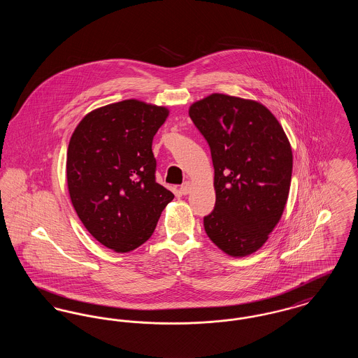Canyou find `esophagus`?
Returning <instances> with one entry per match:
<instances>
[{"label": "esophagus", "mask_w": 358, "mask_h": 358, "mask_svg": "<svg viewBox=\"0 0 358 358\" xmlns=\"http://www.w3.org/2000/svg\"><path fill=\"white\" fill-rule=\"evenodd\" d=\"M190 189H192V184L189 182V181H185L181 187H180V192L182 193V194H187L189 192H190Z\"/></svg>", "instance_id": "obj_1"}]
</instances>
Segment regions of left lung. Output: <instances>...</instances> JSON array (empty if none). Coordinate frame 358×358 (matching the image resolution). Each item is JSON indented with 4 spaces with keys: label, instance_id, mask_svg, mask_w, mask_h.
<instances>
[{
    "label": "left lung",
    "instance_id": "obj_1",
    "mask_svg": "<svg viewBox=\"0 0 358 358\" xmlns=\"http://www.w3.org/2000/svg\"><path fill=\"white\" fill-rule=\"evenodd\" d=\"M209 143L216 205L204 228L222 252L243 257L268 240L289 199L292 152L273 113L260 102L210 94L189 107Z\"/></svg>",
    "mask_w": 358,
    "mask_h": 358
}]
</instances>
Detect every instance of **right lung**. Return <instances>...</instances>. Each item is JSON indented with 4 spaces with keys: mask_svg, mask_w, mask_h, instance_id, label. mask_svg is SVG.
Segmentation results:
<instances>
[{
    "mask_svg": "<svg viewBox=\"0 0 358 358\" xmlns=\"http://www.w3.org/2000/svg\"><path fill=\"white\" fill-rule=\"evenodd\" d=\"M169 108L138 99L111 103L79 122L67 150L69 199L85 229L124 254L153 235L174 194L155 181L152 143Z\"/></svg>",
    "mask_w": 358,
    "mask_h": 358,
    "instance_id": "1",
    "label": "right lung"
}]
</instances>
